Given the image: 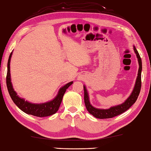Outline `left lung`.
Instances as JSON below:
<instances>
[{"mask_svg": "<svg viewBox=\"0 0 151 151\" xmlns=\"http://www.w3.org/2000/svg\"><path fill=\"white\" fill-rule=\"evenodd\" d=\"M133 49L137 55L138 58V62H139V71H138V75L135 82V85L132 90L131 94L128 97L124 103L118 105L113 106L110 107L109 109H98L94 107L91 104V102L89 101V95L87 91V89L86 88L85 85H83L84 88V93H85V96H84V100H85V103L86 108L87 109L89 113L92 114L93 116L97 119H109L112 118V117L119 115L124 112L127 111L135 102H136L138 96L139 95L140 88H141V72H142V61L141 58L140 57V55L138 52L137 48L133 46Z\"/></svg>", "mask_w": 151, "mask_h": 151, "instance_id": "1", "label": "left lung"}]
</instances>
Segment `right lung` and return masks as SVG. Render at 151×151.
I'll return each instance as SVG.
<instances>
[{
  "label": "right lung",
  "mask_w": 151,
  "mask_h": 151,
  "mask_svg": "<svg viewBox=\"0 0 151 151\" xmlns=\"http://www.w3.org/2000/svg\"><path fill=\"white\" fill-rule=\"evenodd\" d=\"M12 52L9 56L8 64H7V75H6V86L8 88L9 93L11 96L12 100L19 108L28 114L38 116L45 117L55 114L59 109L63 97L65 92L69 86L73 83V81L66 84L60 88L58 93L52 100L43 103H32L25 101L24 99L18 95L16 91L14 90L11 82V70H10V63H11Z\"/></svg>",
  "instance_id": "add662e5"
}]
</instances>
